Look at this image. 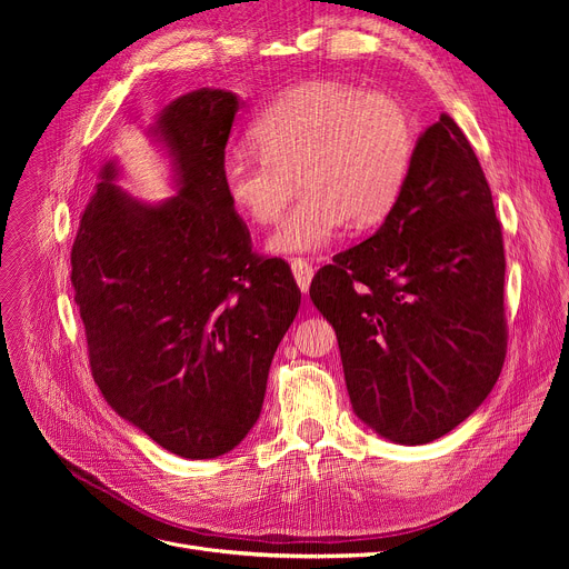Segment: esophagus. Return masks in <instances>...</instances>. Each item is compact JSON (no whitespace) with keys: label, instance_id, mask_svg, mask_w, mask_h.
<instances>
[{"label":"esophagus","instance_id":"obj_1","mask_svg":"<svg viewBox=\"0 0 569 569\" xmlns=\"http://www.w3.org/2000/svg\"><path fill=\"white\" fill-rule=\"evenodd\" d=\"M290 267H292V277H295V281H297V286H300V290L302 292H307L309 290V286H311V279H313V264L311 262H307V260H302V258H295L292 262H290Z\"/></svg>","mask_w":569,"mask_h":569}]
</instances>
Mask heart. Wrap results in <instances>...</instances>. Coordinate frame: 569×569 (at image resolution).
<instances>
[{"mask_svg":"<svg viewBox=\"0 0 569 569\" xmlns=\"http://www.w3.org/2000/svg\"><path fill=\"white\" fill-rule=\"evenodd\" d=\"M258 154L230 152L221 184L237 214L272 223L297 191L305 198L267 239L279 256L330 247L343 226L371 228L397 204L417 149L412 110L390 92L313 80L269 103L249 129Z\"/></svg>","mask_w":569,"mask_h":569,"instance_id":"heart-1","label":"heart"}]
</instances>
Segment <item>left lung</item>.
<instances>
[{
    "label": "left lung",
    "instance_id": "left-lung-1",
    "mask_svg": "<svg viewBox=\"0 0 569 569\" xmlns=\"http://www.w3.org/2000/svg\"><path fill=\"white\" fill-rule=\"evenodd\" d=\"M502 288L489 182L463 131L440 114L417 140L385 223L309 288L337 332L355 415L401 445L459 427L505 362Z\"/></svg>",
    "mask_w": 569,
    "mask_h": 569
}]
</instances>
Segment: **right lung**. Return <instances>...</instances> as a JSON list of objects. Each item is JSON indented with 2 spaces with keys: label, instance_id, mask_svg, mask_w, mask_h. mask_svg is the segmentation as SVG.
I'll return each mask as SVG.
<instances>
[{
  "label": "right lung",
  "instance_id": "add662e5",
  "mask_svg": "<svg viewBox=\"0 0 569 569\" xmlns=\"http://www.w3.org/2000/svg\"><path fill=\"white\" fill-rule=\"evenodd\" d=\"M239 101L196 89L154 133L179 193L144 204L101 170L71 249L89 367L106 401L163 450L214 459L258 422L277 346L300 309L288 262L251 251L221 163Z\"/></svg>",
  "mask_w": 569,
  "mask_h": 569
}]
</instances>
